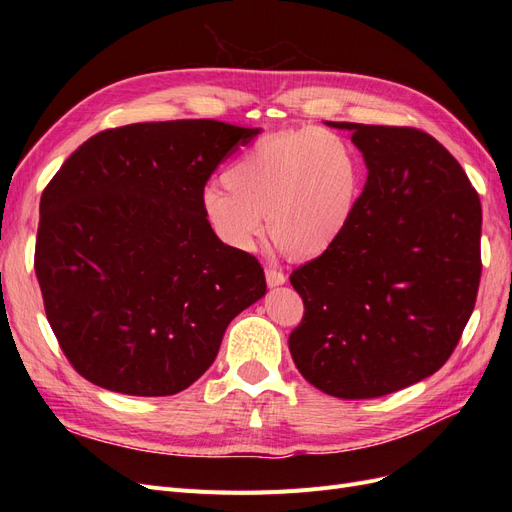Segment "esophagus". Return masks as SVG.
<instances>
[{
    "label": "esophagus",
    "mask_w": 512,
    "mask_h": 512,
    "mask_svg": "<svg viewBox=\"0 0 512 512\" xmlns=\"http://www.w3.org/2000/svg\"><path fill=\"white\" fill-rule=\"evenodd\" d=\"M265 277H267V284H269L271 288H275V286H282V284H286V275H284L282 271H277V269H273V267L265 269Z\"/></svg>",
    "instance_id": "34e87169"
}]
</instances>
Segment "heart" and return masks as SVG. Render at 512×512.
I'll use <instances>...</instances> for the list:
<instances>
[{"label": "heart", "instance_id": "heart-1", "mask_svg": "<svg viewBox=\"0 0 512 512\" xmlns=\"http://www.w3.org/2000/svg\"><path fill=\"white\" fill-rule=\"evenodd\" d=\"M363 177L361 153L346 136L286 130L247 147L226 168V185H207L198 207L211 235L232 252H252L267 222L277 252L320 256L348 230Z\"/></svg>", "mask_w": 512, "mask_h": 512}]
</instances>
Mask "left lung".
<instances>
[{"mask_svg": "<svg viewBox=\"0 0 512 512\" xmlns=\"http://www.w3.org/2000/svg\"><path fill=\"white\" fill-rule=\"evenodd\" d=\"M352 132L367 181L348 230L294 269L305 316L288 348L322 393L371 399L446 363L480 282V200L459 162L414 128L327 121Z\"/></svg>", "mask_w": 512, "mask_h": 512, "instance_id": "1", "label": "left lung"}]
</instances>
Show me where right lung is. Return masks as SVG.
Wrapping results in <instances>:
<instances>
[{
  "label": "right lung",
  "instance_id": "right-lung-1",
  "mask_svg": "<svg viewBox=\"0 0 512 512\" xmlns=\"http://www.w3.org/2000/svg\"><path fill=\"white\" fill-rule=\"evenodd\" d=\"M260 128L145 121L91 136L40 198L36 277L79 374L106 391L164 397L218 356L230 320L265 297L260 262L211 235L198 200Z\"/></svg>",
  "mask_w": 512,
  "mask_h": 512
}]
</instances>
